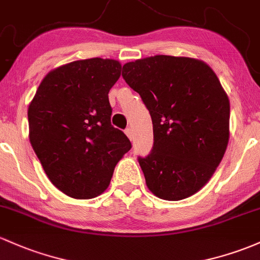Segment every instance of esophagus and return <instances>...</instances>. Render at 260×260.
Masks as SVG:
<instances>
[{
    "instance_id": "34e87169",
    "label": "esophagus",
    "mask_w": 260,
    "mask_h": 260,
    "mask_svg": "<svg viewBox=\"0 0 260 260\" xmlns=\"http://www.w3.org/2000/svg\"><path fill=\"white\" fill-rule=\"evenodd\" d=\"M125 134H126L127 138H129L130 140H133V130H131V127H127V129H125Z\"/></svg>"
}]
</instances>
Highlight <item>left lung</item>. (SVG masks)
Wrapping results in <instances>:
<instances>
[{
	"mask_svg": "<svg viewBox=\"0 0 260 260\" xmlns=\"http://www.w3.org/2000/svg\"><path fill=\"white\" fill-rule=\"evenodd\" d=\"M122 78L152 120L151 152L138 160L155 196L180 201L216 171L230 139V100L202 60L155 55L124 64Z\"/></svg>",
	"mask_w": 260,
	"mask_h": 260,
	"instance_id": "left-lung-1",
	"label": "left lung"
}]
</instances>
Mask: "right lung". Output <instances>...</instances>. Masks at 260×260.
<instances>
[{
	"label": "right lung",
	"instance_id": "1",
	"mask_svg": "<svg viewBox=\"0 0 260 260\" xmlns=\"http://www.w3.org/2000/svg\"><path fill=\"white\" fill-rule=\"evenodd\" d=\"M120 71L118 60L102 58L66 64L44 77L29 104L30 145L51 182L73 198L103 193L131 149L110 121L108 94Z\"/></svg>",
	"mask_w": 260,
	"mask_h": 260
}]
</instances>
